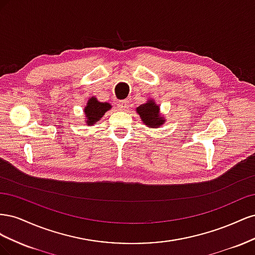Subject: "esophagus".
<instances>
[{
	"instance_id": "34e87169",
	"label": "esophagus",
	"mask_w": 255,
	"mask_h": 255,
	"mask_svg": "<svg viewBox=\"0 0 255 255\" xmlns=\"http://www.w3.org/2000/svg\"><path fill=\"white\" fill-rule=\"evenodd\" d=\"M118 107L120 110H122V111H128V101H126V100H123V101H120L119 103H118Z\"/></svg>"
}]
</instances>
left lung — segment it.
<instances>
[{
	"label": "left lung",
	"instance_id": "left-lung-1",
	"mask_svg": "<svg viewBox=\"0 0 255 255\" xmlns=\"http://www.w3.org/2000/svg\"><path fill=\"white\" fill-rule=\"evenodd\" d=\"M137 113L140 115L143 123L149 128H158L165 120L159 116V107L155 102L149 101L137 107Z\"/></svg>",
	"mask_w": 255,
	"mask_h": 255
}]
</instances>
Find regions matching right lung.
I'll return each mask as SVG.
<instances>
[{"label": "right lung", "instance_id": "1", "mask_svg": "<svg viewBox=\"0 0 255 255\" xmlns=\"http://www.w3.org/2000/svg\"><path fill=\"white\" fill-rule=\"evenodd\" d=\"M111 104L106 102H99L96 98L89 99L87 106L85 107V114L87 117V125L92 126L95 122L102 118V116L111 109Z\"/></svg>", "mask_w": 255, "mask_h": 255}]
</instances>
